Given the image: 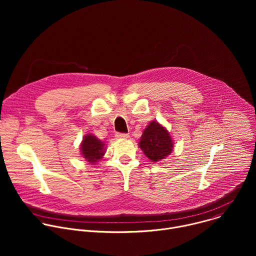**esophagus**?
Segmentation results:
<instances>
[{
    "mask_svg": "<svg viewBox=\"0 0 256 256\" xmlns=\"http://www.w3.org/2000/svg\"><path fill=\"white\" fill-rule=\"evenodd\" d=\"M116 138H130V134H122V132H118L116 134Z\"/></svg>",
    "mask_w": 256,
    "mask_h": 256,
    "instance_id": "esophagus-1",
    "label": "esophagus"
}]
</instances>
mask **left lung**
<instances>
[{
  "label": "left lung",
  "instance_id": "obj_1",
  "mask_svg": "<svg viewBox=\"0 0 256 256\" xmlns=\"http://www.w3.org/2000/svg\"><path fill=\"white\" fill-rule=\"evenodd\" d=\"M169 132L158 122H151L144 128L138 146L151 161L158 162L171 154L174 146Z\"/></svg>",
  "mask_w": 256,
  "mask_h": 256
}]
</instances>
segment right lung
<instances>
[{
  "label": "right lung",
  "mask_w": 256,
  "mask_h": 256,
  "mask_svg": "<svg viewBox=\"0 0 256 256\" xmlns=\"http://www.w3.org/2000/svg\"><path fill=\"white\" fill-rule=\"evenodd\" d=\"M105 144L93 134H86L81 142V154L87 162L95 164L99 162L105 154Z\"/></svg>",
  "instance_id": "add662e5"
}]
</instances>
